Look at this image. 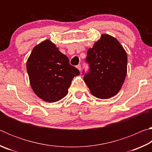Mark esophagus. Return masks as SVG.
<instances>
[{
    "label": "esophagus",
    "instance_id": "obj_1",
    "mask_svg": "<svg viewBox=\"0 0 152 152\" xmlns=\"http://www.w3.org/2000/svg\"><path fill=\"white\" fill-rule=\"evenodd\" d=\"M76 68H78L80 71V70H81V66H80V64H78V65L76 66Z\"/></svg>",
    "mask_w": 152,
    "mask_h": 152
}]
</instances>
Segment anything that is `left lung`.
<instances>
[{
    "instance_id": "1",
    "label": "left lung",
    "mask_w": 152,
    "mask_h": 152,
    "mask_svg": "<svg viewBox=\"0 0 152 152\" xmlns=\"http://www.w3.org/2000/svg\"><path fill=\"white\" fill-rule=\"evenodd\" d=\"M89 73L84 80L91 94L107 99L116 95L124 83L127 70V56L116 38L102 34L93 47L87 51Z\"/></svg>"
}]
</instances>
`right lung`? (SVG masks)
Listing matches in <instances>:
<instances>
[{"instance_id": "add662e5", "label": "right lung", "mask_w": 152, "mask_h": 152, "mask_svg": "<svg viewBox=\"0 0 152 152\" xmlns=\"http://www.w3.org/2000/svg\"><path fill=\"white\" fill-rule=\"evenodd\" d=\"M26 66L33 92L48 102L66 96L73 78L80 74L78 69L70 65L68 58L48 39L35 46Z\"/></svg>"}]
</instances>
